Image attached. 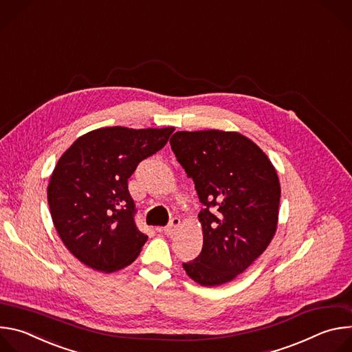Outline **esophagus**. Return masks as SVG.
Returning a JSON list of instances; mask_svg holds the SVG:
<instances>
[{"instance_id":"esophagus-1","label":"esophagus","mask_w":352,"mask_h":352,"mask_svg":"<svg viewBox=\"0 0 352 352\" xmlns=\"http://www.w3.org/2000/svg\"><path fill=\"white\" fill-rule=\"evenodd\" d=\"M179 226H181V220L177 219V217H174V219L170 221V224H168L167 227H164L163 231H164L166 235L171 236V235H174V234L177 232V230L179 228Z\"/></svg>"}]
</instances>
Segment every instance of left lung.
I'll return each instance as SVG.
<instances>
[{
    "mask_svg": "<svg viewBox=\"0 0 352 352\" xmlns=\"http://www.w3.org/2000/svg\"><path fill=\"white\" fill-rule=\"evenodd\" d=\"M170 143L206 206L199 213L202 252L182 267L204 287L230 283L265 252L277 231V171L254 140L235 131H178Z\"/></svg>",
    "mask_w": 352,
    "mask_h": 352,
    "instance_id": "obj_1",
    "label": "left lung"
}]
</instances>
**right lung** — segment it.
<instances>
[{
	"label": "right lung",
	"instance_id": "right-lung-1",
	"mask_svg": "<svg viewBox=\"0 0 352 352\" xmlns=\"http://www.w3.org/2000/svg\"><path fill=\"white\" fill-rule=\"evenodd\" d=\"M174 126H106L79 136L50 177L47 199L54 227L87 267L113 273L129 266L147 235L133 220L128 178L168 142Z\"/></svg>",
	"mask_w": 352,
	"mask_h": 352
}]
</instances>
